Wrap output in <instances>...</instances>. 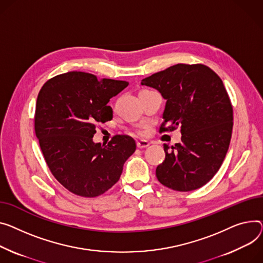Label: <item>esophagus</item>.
I'll return each instance as SVG.
<instances>
[{
    "instance_id": "obj_1",
    "label": "esophagus",
    "mask_w": 263,
    "mask_h": 263,
    "mask_svg": "<svg viewBox=\"0 0 263 263\" xmlns=\"http://www.w3.org/2000/svg\"><path fill=\"white\" fill-rule=\"evenodd\" d=\"M149 145H150V143L147 142V141H144V139H142V141H138V142L136 143V146H137V148H139V149L146 148V147H148Z\"/></svg>"
}]
</instances>
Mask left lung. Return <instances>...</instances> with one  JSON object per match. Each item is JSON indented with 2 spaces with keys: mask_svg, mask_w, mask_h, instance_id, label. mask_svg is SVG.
Instances as JSON below:
<instances>
[{
  "mask_svg": "<svg viewBox=\"0 0 263 263\" xmlns=\"http://www.w3.org/2000/svg\"><path fill=\"white\" fill-rule=\"evenodd\" d=\"M167 100L160 133L181 127V143L165 144L156 178L177 191L196 190L211 181L229 150L233 106L221 78L204 64L172 65L142 81Z\"/></svg>",
  "mask_w": 263,
  "mask_h": 263,
  "instance_id": "obj_1",
  "label": "left lung"
}]
</instances>
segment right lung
I'll use <instances>...</instances> for the list:
<instances>
[{
    "instance_id": "1",
    "label": "right lung",
    "mask_w": 263,
    "mask_h": 263,
    "mask_svg": "<svg viewBox=\"0 0 263 263\" xmlns=\"http://www.w3.org/2000/svg\"><path fill=\"white\" fill-rule=\"evenodd\" d=\"M127 86L126 81L68 72L41 87L34 132L51 174L76 196L95 198L108 191L136 149L128 135L116 134L107 145L93 142L98 124L113 118L110 98Z\"/></svg>"
}]
</instances>
